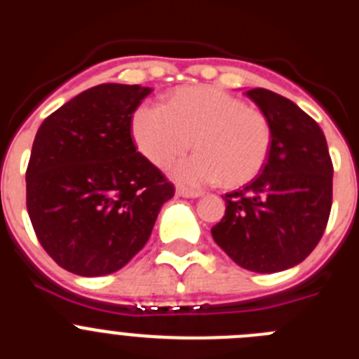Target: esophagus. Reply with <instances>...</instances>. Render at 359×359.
I'll return each mask as SVG.
<instances>
[{"label":"esophagus","instance_id":"esophagus-1","mask_svg":"<svg viewBox=\"0 0 359 359\" xmlns=\"http://www.w3.org/2000/svg\"><path fill=\"white\" fill-rule=\"evenodd\" d=\"M176 194L182 196V198H199L201 192H199V190H190L187 189V187H177Z\"/></svg>","mask_w":359,"mask_h":359}]
</instances>
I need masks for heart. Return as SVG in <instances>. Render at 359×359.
Listing matches in <instances>:
<instances>
[{
    "label": "heart",
    "instance_id": "b5f03b06",
    "mask_svg": "<svg viewBox=\"0 0 359 359\" xmlns=\"http://www.w3.org/2000/svg\"><path fill=\"white\" fill-rule=\"evenodd\" d=\"M136 147L151 163L167 167L192 144L198 154L172 167L187 185L223 182L241 187L264 169L273 144V128L261 109L217 88L177 90L167 106L147 102L133 116Z\"/></svg>",
    "mask_w": 359,
    "mask_h": 359
}]
</instances>
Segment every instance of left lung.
I'll use <instances>...</instances> for the list:
<instances>
[{"mask_svg": "<svg viewBox=\"0 0 359 359\" xmlns=\"http://www.w3.org/2000/svg\"><path fill=\"white\" fill-rule=\"evenodd\" d=\"M271 122L273 144L252 183L223 196L212 237L231 261L257 273L302 262L322 239L332 205V161L318 123L290 98L246 91Z\"/></svg>", "mask_w": 359, "mask_h": 359, "instance_id": "left-lung-1", "label": "left lung"}]
</instances>
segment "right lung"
I'll use <instances>...</instances> for the list:
<instances>
[{"instance_id": "obj_1", "label": "right lung", "mask_w": 359, "mask_h": 359, "mask_svg": "<svg viewBox=\"0 0 359 359\" xmlns=\"http://www.w3.org/2000/svg\"><path fill=\"white\" fill-rule=\"evenodd\" d=\"M98 84L41 123L27 167V210L44 252L81 277L118 271L145 246L174 185L136 151L131 122L151 93Z\"/></svg>"}]
</instances>
